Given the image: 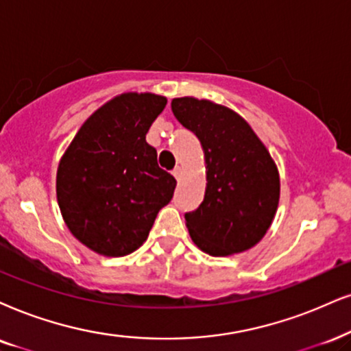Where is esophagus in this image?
I'll return each instance as SVG.
<instances>
[{"instance_id": "obj_1", "label": "esophagus", "mask_w": 351, "mask_h": 351, "mask_svg": "<svg viewBox=\"0 0 351 351\" xmlns=\"http://www.w3.org/2000/svg\"><path fill=\"white\" fill-rule=\"evenodd\" d=\"M171 173H173V176H175L176 180H181V176H183V168H181V167H176L175 170H173Z\"/></svg>"}]
</instances>
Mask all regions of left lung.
<instances>
[{"label": "left lung", "instance_id": "1", "mask_svg": "<svg viewBox=\"0 0 351 351\" xmlns=\"http://www.w3.org/2000/svg\"><path fill=\"white\" fill-rule=\"evenodd\" d=\"M171 110L201 141L207 188L186 227L199 250L228 256L250 250L272 223L280 196L277 167L251 126L233 110L193 97L173 99Z\"/></svg>", "mask_w": 351, "mask_h": 351}]
</instances>
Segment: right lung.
Masks as SVG:
<instances>
[{"mask_svg":"<svg viewBox=\"0 0 351 351\" xmlns=\"http://www.w3.org/2000/svg\"><path fill=\"white\" fill-rule=\"evenodd\" d=\"M165 105L154 94L114 97L82 124L61 158L58 206L71 233L99 254L136 251L171 201L176 180L145 141Z\"/></svg>","mask_w":351,"mask_h":351,"instance_id":"obj_1","label":"right lung"}]
</instances>
